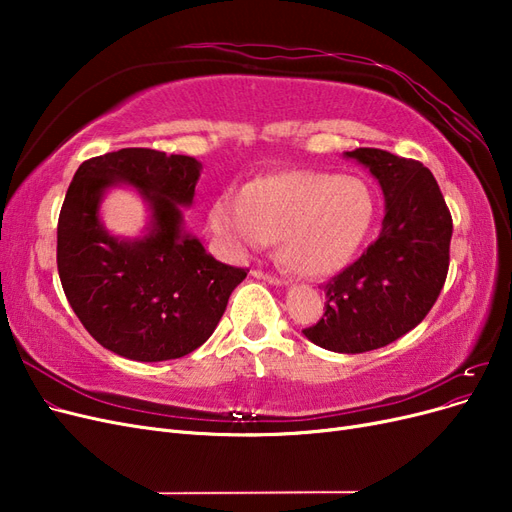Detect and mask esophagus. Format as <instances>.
I'll return each instance as SVG.
<instances>
[{"mask_svg": "<svg viewBox=\"0 0 512 512\" xmlns=\"http://www.w3.org/2000/svg\"><path fill=\"white\" fill-rule=\"evenodd\" d=\"M252 275L256 277V280L269 282V284H273V286H282V284H284V282L280 280V277H277V275H271V273H265V271H252Z\"/></svg>", "mask_w": 512, "mask_h": 512, "instance_id": "34e87169", "label": "esophagus"}]
</instances>
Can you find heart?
<instances>
[{
	"label": "heart",
	"instance_id": "obj_1",
	"mask_svg": "<svg viewBox=\"0 0 512 512\" xmlns=\"http://www.w3.org/2000/svg\"><path fill=\"white\" fill-rule=\"evenodd\" d=\"M374 222V198L361 177L286 170L258 177L241 194H222L209 211L211 230L243 252L277 237L286 267L305 277L342 271Z\"/></svg>",
	"mask_w": 512,
	"mask_h": 512
}]
</instances>
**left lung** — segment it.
<instances>
[{"label": "left lung", "instance_id": "8db88e82", "mask_svg": "<svg viewBox=\"0 0 512 512\" xmlns=\"http://www.w3.org/2000/svg\"><path fill=\"white\" fill-rule=\"evenodd\" d=\"M344 158L365 166L384 194L378 239L324 286V318L303 331L309 342L361 354L412 331L436 303L448 273L453 220L431 170L389 151L361 147Z\"/></svg>", "mask_w": 512, "mask_h": 512}]
</instances>
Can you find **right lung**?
I'll list each match as a JSON object with an SVG mask.
<instances>
[{
    "mask_svg": "<svg viewBox=\"0 0 512 512\" xmlns=\"http://www.w3.org/2000/svg\"><path fill=\"white\" fill-rule=\"evenodd\" d=\"M200 164L190 156L128 147L79 166L57 224V269L89 335L130 361L179 359L218 327L247 271L215 260L185 228ZM117 184L148 207L141 236L119 238L101 222V200Z\"/></svg>",
    "mask_w": 512,
    "mask_h": 512,
    "instance_id": "1",
    "label": "right lung"
}]
</instances>
